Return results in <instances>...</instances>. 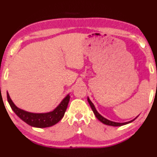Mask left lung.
I'll list each match as a JSON object with an SVG mask.
<instances>
[{"instance_id": "8db88e82", "label": "left lung", "mask_w": 157, "mask_h": 157, "mask_svg": "<svg viewBox=\"0 0 157 157\" xmlns=\"http://www.w3.org/2000/svg\"><path fill=\"white\" fill-rule=\"evenodd\" d=\"M87 100H88V102H89V103L90 106H91V109H92L93 111H94V114H95V117H96V118H97L98 119V120H99L100 122H102V123H104V124H107V125L114 126V127H119V126H122V125H124V124H128V123H132V121H134L135 120V119H136V118H137V117H138V116H137L136 118H135L134 119H133L132 121H129V122H126V123H116V122L111 121H109V120H108V119L104 118V117L101 116L100 114L98 112L97 110H96V109L95 108V106H94V105L93 104L92 102H91V100H90V99H89V98H87Z\"/></svg>"}]
</instances>
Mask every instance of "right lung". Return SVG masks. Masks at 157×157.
<instances>
[{"instance_id": "obj_1", "label": "right lung", "mask_w": 157, "mask_h": 157, "mask_svg": "<svg viewBox=\"0 0 157 157\" xmlns=\"http://www.w3.org/2000/svg\"><path fill=\"white\" fill-rule=\"evenodd\" d=\"M7 101L14 112L29 125L39 128L51 127L61 121L68 107L70 95H68L52 111L45 113H34L21 109L16 106L7 93Z\"/></svg>"}]
</instances>
